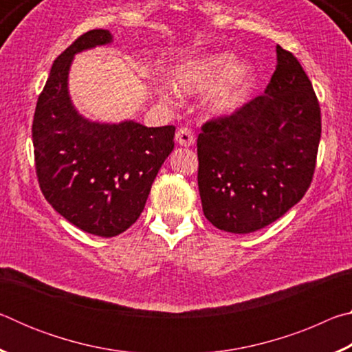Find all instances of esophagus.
Segmentation results:
<instances>
[{"instance_id": "1", "label": "esophagus", "mask_w": 352, "mask_h": 352, "mask_svg": "<svg viewBox=\"0 0 352 352\" xmlns=\"http://www.w3.org/2000/svg\"><path fill=\"white\" fill-rule=\"evenodd\" d=\"M175 140L180 146H184V147H189L192 146L195 142V136L192 133V130L188 129V127H180L177 130L175 133Z\"/></svg>"}]
</instances>
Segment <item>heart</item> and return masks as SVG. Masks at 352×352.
<instances>
[{
  "label": "heart",
  "instance_id": "obj_1",
  "mask_svg": "<svg viewBox=\"0 0 352 352\" xmlns=\"http://www.w3.org/2000/svg\"><path fill=\"white\" fill-rule=\"evenodd\" d=\"M210 107L214 113L226 115L245 104L253 88V69L245 62H236L231 52H217L178 65L172 73V87L177 93L194 94L210 90ZM162 94L169 90L162 87Z\"/></svg>",
  "mask_w": 352,
  "mask_h": 352
}]
</instances>
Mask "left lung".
I'll list each match as a JSON object with an SVG mask.
<instances>
[{
  "label": "left lung",
  "instance_id": "left-lung-1",
  "mask_svg": "<svg viewBox=\"0 0 352 352\" xmlns=\"http://www.w3.org/2000/svg\"><path fill=\"white\" fill-rule=\"evenodd\" d=\"M262 96L206 121L197 138L204 214L219 230L258 231L284 216L311 186L321 136L320 104L292 52Z\"/></svg>",
  "mask_w": 352,
  "mask_h": 352
}]
</instances>
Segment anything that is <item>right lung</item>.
<instances>
[{
    "instance_id": "1",
    "label": "right lung",
    "mask_w": 352,
    "mask_h": 352,
    "mask_svg": "<svg viewBox=\"0 0 352 352\" xmlns=\"http://www.w3.org/2000/svg\"><path fill=\"white\" fill-rule=\"evenodd\" d=\"M111 40L107 29H93L56 58L32 122L45 199L69 223L100 237L121 234L138 220L175 135L174 126L100 124L77 113L68 93L74 54Z\"/></svg>"
}]
</instances>
